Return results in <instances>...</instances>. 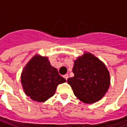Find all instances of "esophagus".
Masks as SVG:
<instances>
[{"mask_svg": "<svg viewBox=\"0 0 127 127\" xmlns=\"http://www.w3.org/2000/svg\"><path fill=\"white\" fill-rule=\"evenodd\" d=\"M63 77H64V79H65V80H67V79H68V78H69V75H68V74H65V75H63Z\"/></svg>", "mask_w": 127, "mask_h": 127, "instance_id": "esophagus-1", "label": "esophagus"}]
</instances>
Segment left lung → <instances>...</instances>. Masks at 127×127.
I'll return each mask as SVG.
<instances>
[{"label": "left lung", "mask_w": 127, "mask_h": 127, "mask_svg": "<svg viewBox=\"0 0 127 127\" xmlns=\"http://www.w3.org/2000/svg\"><path fill=\"white\" fill-rule=\"evenodd\" d=\"M74 76L67 80L76 97L85 103H93L103 96L110 85L109 73L105 64L91 53L75 61Z\"/></svg>", "instance_id": "1"}]
</instances>
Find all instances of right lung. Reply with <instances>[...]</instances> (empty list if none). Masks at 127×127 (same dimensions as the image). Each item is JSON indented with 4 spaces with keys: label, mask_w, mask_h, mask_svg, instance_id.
Returning a JSON list of instances; mask_svg holds the SVG:
<instances>
[{
    "label": "right lung",
    "mask_w": 127,
    "mask_h": 127,
    "mask_svg": "<svg viewBox=\"0 0 127 127\" xmlns=\"http://www.w3.org/2000/svg\"><path fill=\"white\" fill-rule=\"evenodd\" d=\"M21 81L26 95L34 101L44 102L66 80L50 64L47 57L35 55L24 68Z\"/></svg>",
    "instance_id": "right-lung-1"
}]
</instances>
